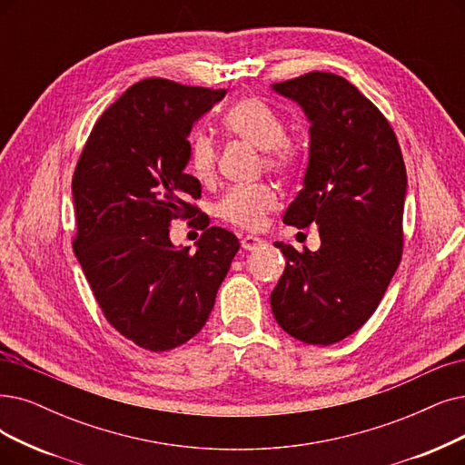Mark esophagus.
Returning a JSON list of instances; mask_svg holds the SVG:
<instances>
[{
	"label": "esophagus",
	"instance_id": "1",
	"mask_svg": "<svg viewBox=\"0 0 465 465\" xmlns=\"http://www.w3.org/2000/svg\"><path fill=\"white\" fill-rule=\"evenodd\" d=\"M242 248L244 250H255L257 246H262L263 244V238H259V236H253V234H246L244 238H242Z\"/></svg>",
	"mask_w": 465,
	"mask_h": 465
}]
</instances>
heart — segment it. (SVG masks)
<instances>
[{"label": "heart", "mask_w": 465, "mask_h": 465, "mask_svg": "<svg viewBox=\"0 0 465 465\" xmlns=\"http://www.w3.org/2000/svg\"><path fill=\"white\" fill-rule=\"evenodd\" d=\"M223 127L231 135L262 148L265 165L278 175H292L303 163L302 141L286 135L281 113L262 99L244 97L236 101L223 114ZM215 158L213 139L203 132H194L189 139V168L198 181L206 183L213 177ZM274 206L276 193L269 184L234 187L219 202V215L242 229H259Z\"/></svg>", "instance_id": "heart-1"}]
</instances>
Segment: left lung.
<instances>
[{"instance_id":"left-lung-1","label":"left lung","mask_w":465,"mask_h":465,"mask_svg":"<svg viewBox=\"0 0 465 465\" xmlns=\"http://www.w3.org/2000/svg\"><path fill=\"white\" fill-rule=\"evenodd\" d=\"M272 89L311 122L303 189L284 223H314L321 248L297 252L274 242L286 269L271 309L292 338L331 345L372 317L401 263L404 160L385 116L338 74L309 72Z\"/></svg>"}]
</instances>
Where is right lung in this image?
I'll return each instance as SVG.
<instances>
[{
  "label": "right lung",
  "instance_id": "right-lung-1",
  "mask_svg": "<svg viewBox=\"0 0 465 465\" xmlns=\"http://www.w3.org/2000/svg\"><path fill=\"white\" fill-rule=\"evenodd\" d=\"M225 95L162 78L132 85L97 120L74 172V252L106 321L148 351L196 336L240 248L221 227H206L194 253L170 240L173 219H200V181L184 173L189 135Z\"/></svg>",
  "mask_w": 465,
  "mask_h": 465
}]
</instances>
